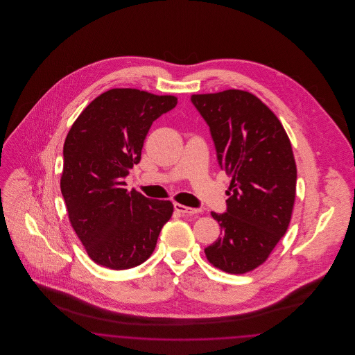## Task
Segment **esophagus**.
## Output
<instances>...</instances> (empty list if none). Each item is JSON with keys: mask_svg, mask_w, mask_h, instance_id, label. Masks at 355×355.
Listing matches in <instances>:
<instances>
[{"mask_svg": "<svg viewBox=\"0 0 355 355\" xmlns=\"http://www.w3.org/2000/svg\"><path fill=\"white\" fill-rule=\"evenodd\" d=\"M174 209L175 211L178 213H182V214H198L201 211V209H194V207H187L185 205H181V203H174Z\"/></svg>", "mask_w": 355, "mask_h": 355, "instance_id": "obj_1", "label": "esophagus"}]
</instances>
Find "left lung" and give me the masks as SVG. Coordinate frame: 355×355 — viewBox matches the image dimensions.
Segmentation results:
<instances>
[{
    "instance_id": "8db88e82",
    "label": "left lung",
    "mask_w": 355,
    "mask_h": 355,
    "mask_svg": "<svg viewBox=\"0 0 355 355\" xmlns=\"http://www.w3.org/2000/svg\"><path fill=\"white\" fill-rule=\"evenodd\" d=\"M190 100L210 129L220 169L232 175L226 213L211 211L222 236L205 254L226 272L254 270L291 218L297 166L290 139L279 119L249 92L232 89Z\"/></svg>"
}]
</instances>
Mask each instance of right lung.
Listing matches in <instances>:
<instances>
[{"mask_svg":"<svg viewBox=\"0 0 355 355\" xmlns=\"http://www.w3.org/2000/svg\"><path fill=\"white\" fill-rule=\"evenodd\" d=\"M175 105L173 96L112 89L69 130L61 193L76 234L101 266L125 270L145 262L173 214V203L128 191L125 178L141 159L153 122Z\"/></svg>","mask_w":355,"mask_h":355,"instance_id":"right-lung-1","label":"right lung"}]
</instances>
